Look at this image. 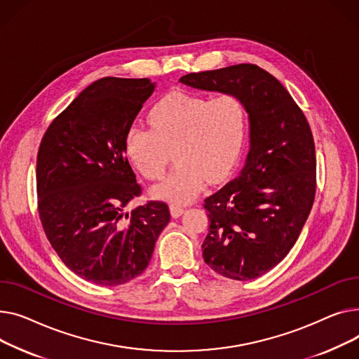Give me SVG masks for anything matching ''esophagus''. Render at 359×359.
I'll return each mask as SVG.
<instances>
[{
  "instance_id": "obj_1",
  "label": "esophagus",
  "mask_w": 359,
  "mask_h": 359,
  "mask_svg": "<svg viewBox=\"0 0 359 359\" xmlns=\"http://www.w3.org/2000/svg\"><path fill=\"white\" fill-rule=\"evenodd\" d=\"M170 212H171V216H172V217H180V216L185 212V208L181 207V205H178V204H171V205H170Z\"/></svg>"
}]
</instances>
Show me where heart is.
<instances>
[{"label": "heart", "mask_w": 359, "mask_h": 359, "mask_svg": "<svg viewBox=\"0 0 359 359\" xmlns=\"http://www.w3.org/2000/svg\"><path fill=\"white\" fill-rule=\"evenodd\" d=\"M151 129L132 126L126 133V155L147 180H159L171 151L177 166L152 189L172 204L194 200L208 182L224 180L238 163L246 136V111L231 94L210 98L171 91L147 114Z\"/></svg>", "instance_id": "1"}]
</instances>
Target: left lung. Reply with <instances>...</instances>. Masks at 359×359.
Masks as SVG:
<instances>
[{"label": "left lung", "instance_id": "obj_1", "mask_svg": "<svg viewBox=\"0 0 359 359\" xmlns=\"http://www.w3.org/2000/svg\"><path fill=\"white\" fill-rule=\"evenodd\" d=\"M180 82L238 97L249 120V151L239 175L204 200V262L220 276L255 280L299 239L316 193L310 126L290 93L262 68L239 63L188 74Z\"/></svg>", "mask_w": 359, "mask_h": 359}]
</instances>
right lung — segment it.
Listing matches in <instances>:
<instances>
[{
	"label": "right lung",
	"mask_w": 359,
	"mask_h": 359,
	"mask_svg": "<svg viewBox=\"0 0 359 359\" xmlns=\"http://www.w3.org/2000/svg\"><path fill=\"white\" fill-rule=\"evenodd\" d=\"M147 78H101L49 126L37 154L39 216L56 254L78 277L114 287L149 265L171 219L165 203L124 212L140 185L126 158V133L152 95Z\"/></svg>",
	"instance_id": "right-lung-1"
}]
</instances>
